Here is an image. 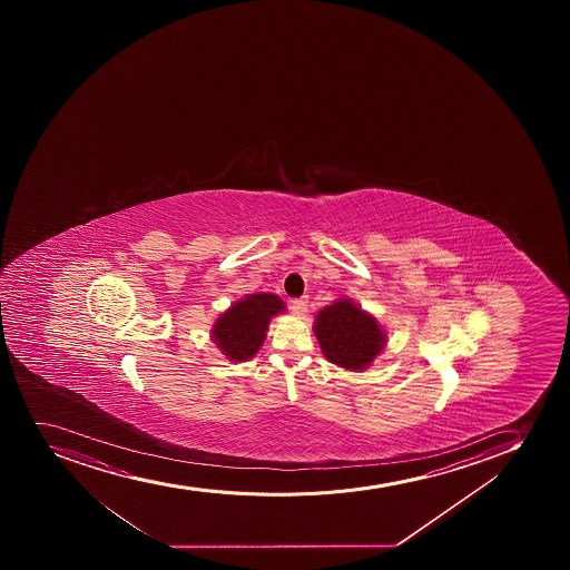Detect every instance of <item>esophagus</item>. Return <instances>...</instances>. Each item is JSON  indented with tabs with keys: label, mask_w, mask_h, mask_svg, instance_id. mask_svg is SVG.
<instances>
[{
	"label": "esophagus",
	"mask_w": 570,
	"mask_h": 570,
	"mask_svg": "<svg viewBox=\"0 0 570 570\" xmlns=\"http://www.w3.org/2000/svg\"><path fill=\"white\" fill-rule=\"evenodd\" d=\"M306 311H308V299L306 297L292 301V312H294L295 316H303Z\"/></svg>",
	"instance_id": "1"
}]
</instances>
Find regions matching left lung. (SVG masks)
I'll list each match as a JSON object with an SVG mask.
<instances>
[{"mask_svg":"<svg viewBox=\"0 0 570 570\" xmlns=\"http://www.w3.org/2000/svg\"><path fill=\"white\" fill-rule=\"evenodd\" d=\"M314 331L323 355L334 364L355 372L364 370L386 342L375 317L350 301H336L323 308L317 314Z\"/></svg>","mask_w":570,"mask_h":570,"instance_id":"left-lung-1","label":"left lung"}]
</instances>
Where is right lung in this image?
<instances>
[{"label": "right lung", "mask_w": 570, "mask_h": 570, "mask_svg": "<svg viewBox=\"0 0 570 570\" xmlns=\"http://www.w3.org/2000/svg\"><path fill=\"white\" fill-rule=\"evenodd\" d=\"M282 311L284 303L276 295H247L215 322V344L230 361H248L264 344L271 317Z\"/></svg>", "instance_id": "1"}]
</instances>
